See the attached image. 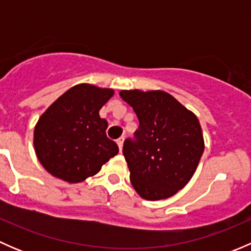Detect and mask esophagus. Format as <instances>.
Listing matches in <instances>:
<instances>
[{"label": "esophagus", "mask_w": 251, "mask_h": 251, "mask_svg": "<svg viewBox=\"0 0 251 251\" xmlns=\"http://www.w3.org/2000/svg\"><path fill=\"white\" fill-rule=\"evenodd\" d=\"M116 143H118L119 146V151H123V144H124V137L123 138H119L118 141H116Z\"/></svg>", "instance_id": "1"}]
</instances>
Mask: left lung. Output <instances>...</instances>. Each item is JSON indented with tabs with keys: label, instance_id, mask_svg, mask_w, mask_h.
Listing matches in <instances>:
<instances>
[{
	"label": "left lung",
	"instance_id": "1",
	"mask_svg": "<svg viewBox=\"0 0 251 251\" xmlns=\"http://www.w3.org/2000/svg\"><path fill=\"white\" fill-rule=\"evenodd\" d=\"M140 125L124 142L133 188L147 201H160L183 188L204 151L199 120L163 91H121Z\"/></svg>",
	"mask_w": 251,
	"mask_h": 251
}]
</instances>
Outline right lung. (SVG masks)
<instances>
[{
	"instance_id": "obj_1",
	"label": "right lung",
	"mask_w": 251,
	"mask_h": 251,
	"mask_svg": "<svg viewBox=\"0 0 251 251\" xmlns=\"http://www.w3.org/2000/svg\"><path fill=\"white\" fill-rule=\"evenodd\" d=\"M113 90L77 85L60 96L36 124L34 146L44 168L70 183L85 181L119 151L107 137L108 123L100 109Z\"/></svg>"
}]
</instances>
